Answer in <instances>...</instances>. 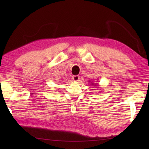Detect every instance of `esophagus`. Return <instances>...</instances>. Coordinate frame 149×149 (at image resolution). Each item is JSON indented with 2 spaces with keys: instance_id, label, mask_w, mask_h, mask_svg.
I'll return each instance as SVG.
<instances>
[{
  "instance_id": "34e87169",
  "label": "esophagus",
  "mask_w": 149,
  "mask_h": 149,
  "mask_svg": "<svg viewBox=\"0 0 149 149\" xmlns=\"http://www.w3.org/2000/svg\"><path fill=\"white\" fill-rule=\"evenodd\" d=\"M80 79V76L78 75H73L72 76V79L75 81H79V79Z\"/></svg>"
}]
</instances>
